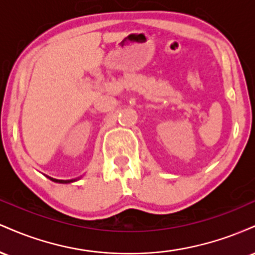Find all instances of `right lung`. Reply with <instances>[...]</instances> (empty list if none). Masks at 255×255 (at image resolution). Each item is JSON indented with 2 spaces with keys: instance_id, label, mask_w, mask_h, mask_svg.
<instances>
[{
  "instance_id": "right-lung-1",
  "label": "right lung",
  "mask_w": 255,
  "mask_h": 255,
  "mask_svg": "<svg viewBox=\"0 0 255 255\" xmlns=\"http://www.w3.org/2000/svg\"><path fill=\"white\" fill-rule=\"evenodd\" d=\"M49 178H50L51 181H54V182H57V183H71V182H73V181H75V180H56V178H52V177H49Z\"/></svg>"
}]
</instances>
